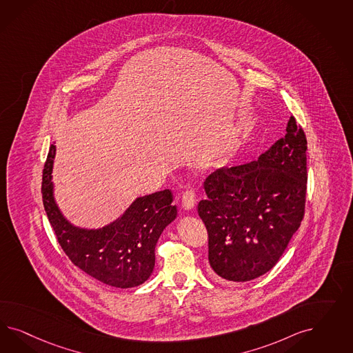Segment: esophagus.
Wrapping results in <instances>:
<instances>
[{"label":"esophagus","mask_w":353,"mask_h":353,"mask_svg":"<svg viewBox=\"0 0 353 353\" xmlns=\"http://www.w3.org/2000/svg\"><path fill=\"white\" fill-rule=\"evenodd\" d=\"M181 202L182 207H183L186 211L192 210V208L195 207V203H196L195 192H192V190H188V192H183V194H182Z\"/></svg>","instance_id":"1"}]
</instances>
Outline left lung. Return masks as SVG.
I'll list each match as a JSON object with an SVG mask.
<instances>
[{"mask_svg": "<svg viewBox=\"0 0 353 353\" xmlns=\"http://www.w3.org/2000/svg\"><path fill=\"white\" fill-rule=\"evenodd\" d=\"M307 139L291 117L286 134L257 161L219 168L204 181L198 214L208 260L223 279L246 282L277 264L304 216Z\"/></svg>", "mask_w": 353, "mask_h": 353, "instance_id": "8db88e82", "label": "left lung"}]
</instances>
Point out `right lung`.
I'll use <instances>...</instances> for the list:
<instances>
[{
    "label": "right lung",
    "instance_id": "1",
    "mask_svg": "<svg viewBox=\"0 0 353 353\" xmlns=\"http://www.w3.org/2000/svg\"><path fill=\"white\" fill-rule=\"evenodd\" d=\"M55 142L43 172V207L57 239L70 260L90 277L112 288L142 285L155 267V247L163 230L177 217L171 190L139 196L125 212L98 229L71 224L54 196Z\"/></svg>",
    "mask_w": 353,
    "mask_h": 353
}]
</instances>
